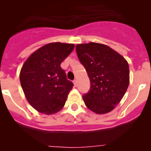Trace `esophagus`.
<instances>
[{"label":"esophagus","instance_id":"1","mask_svg":"<svg viewBox=\"0 0 151 151\" xmlns=\"http://www.w3.org/2000/svg\"><path fill=\"white\" fill-rule=\"evenodd\" d=\"M73 83H74L75 86H76V85H77V80L76 79L73 80Z\"/></svg>","mask_w":151,"mask_h":151}]
</instances>
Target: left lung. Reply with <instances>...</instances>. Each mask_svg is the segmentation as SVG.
<instances>
[{
  "label": "left lung",
  "mask_w": 151,
  "mask_h": 151,
  "mask_svg": "<svg viewBox=\"0 0 151 151\" xmlns=\"http://www.w3.org/2000/svg\"><path fill=\"white\" fill-rule=\"evenodd\" d=\"M76 48L90 79V90L82 96L85 104L97 114L109 113L120 102L129 87L128 62L102 44H80Z\"/></svg>",
  "instance_id": "1"
}]
</instances>
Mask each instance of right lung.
<instances>
[{
    "label": "right lung",
    "instance_id": "1",
    "mask_svg": "<svg viewBox=\"0 0 151 151\" xmlns=\"http://www.w3.org/2000/svg\"><path fill=\"white\" fill-rule=\"evenodd\" d=\"M73 44L50 43L34 52L25 62L19 79L31 106L45 114L63 107L73 83L60 64L74 49Z\"/></svg>",
    "mask_w": 151,
    "mask_h": 151
}]
</instances>
